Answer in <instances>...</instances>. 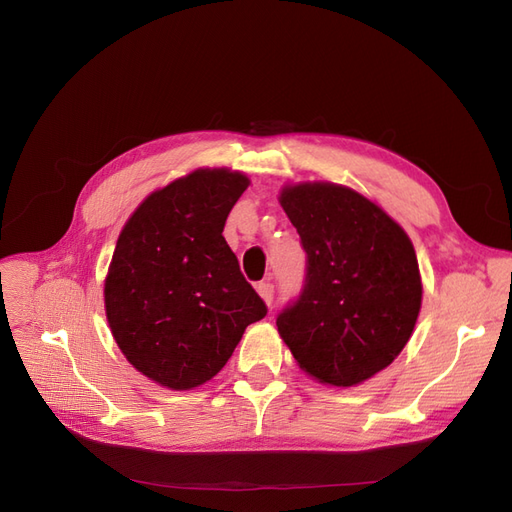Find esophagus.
Here are the masks:
<instances>
[{
  "label": "esophagus",
  "mask_w": 512,
  "mask_h": 512,
  "mask_svg": "<svg viewBox=\"0 0 512 512\" xmlns=\"http://www.w3.org/2000/svg\"><path fill=\"white\" fill-rule=\"evenodd\" d=\"M256 290H258V294L262 299H265L269 305L273 303V297H275V286H273V282L271 280H265V282H260L258 286H256Z\"/></svg>",
  "instance_id": "obj_1"
}]
</instances>
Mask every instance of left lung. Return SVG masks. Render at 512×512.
Wrapping results in <instances>:
<instances>
[{"instance_id":"obj_1","label":"left lung","mask_w":512,"mask_h":512,"mask_svg":"<svg viewBox=\"0 0 512 512\" xmlns=\"http://www.w3.org/2000/svg\"><path fill=\"white\" fill-rule=\"evenodd\" d=\"M280 203L301 237L305 280L277 314V331L309 376L359 384L391 365L412 335L423 297L414 247L344 185H294Z\"/></svg>"}]
</instances>
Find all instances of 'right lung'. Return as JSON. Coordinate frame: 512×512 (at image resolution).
Instances as JSON below:
<instances>
[{"mask_svg":"<svg viewBox=\"0 0 512 512\" xmlns=\"http://www.w3.org/2000/svg\"><path fill=\"white\" fill-rule=\"evenodd\" d=\"M247 177L200 168L145 198L117 239L106 318L126 359L168 389L211 380L267 305L222 230Z\"/></svg>","mask_w":512,"mask_h":512,"instance_id":"right-lung-1","label":"right lung"}]
</instances>
